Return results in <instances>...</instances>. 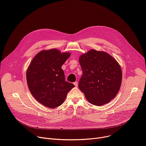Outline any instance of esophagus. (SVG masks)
Listing matches in <instances>:
<instances>
[{
	"mask_svg": "<svg viewBox=\"0 0 146 146\" xmlns=\"http://www.w3.org/2000/svg\"><path fill=\"white\" fill-rule=\"evenodd\" d=\"M74 85H75V87H78V82H75L74 83Z\"/></svg>",
	"mask_w": 146,
	"mask_h": 146,
	"instance_id": "obj_1",
	"label": "esophagus"
}]
</instances>
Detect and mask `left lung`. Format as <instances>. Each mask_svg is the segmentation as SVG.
<instances>
[{"label":"left lung","instance_id":"obj_1","mask_svg":"<svg viewBox=\"0 0 146 146\" xmlns=\"http://www.w3.org/2000/svg\"><path fill=\"white\" fill-rule=\"evenodd\" d=\"M83 75L78 87L87 100L102 106L118 93L122 81L120 64L108 53L91 49L79 59Z\"/></svg>","mask_w":146,"mask_h":146}]
</instances>
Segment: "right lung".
Segmentation results:
<instances>
[{
  "label": "right lung",
  "mask_w": 146,
  "mask_h": 146,
  "mask_svg": "<svg viewBox=\"0 0 146 146\" xmlns=\"http://www.w3.org/2000/svg\"><path fill=\"white\" fill-rule=\"evenodd\" d=\"M57 49L44 50L33 59L26 71L27 86L34 98L42 105L54 108L61 105L75 87L65 81L62 65L70 56Z\"/></svg>",
  "instance_id": "right-lung-1"
}]
</instances>
